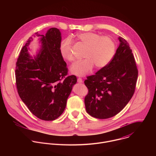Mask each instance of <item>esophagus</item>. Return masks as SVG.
Returning a JSON list of instances; mask_svg holds the SVG:
<instances>
[{
    "label": "esophagus",
    "instance_id": "34e87169",
    "mask_svg": "<svg viewBox=\"0 0 156 156\" xmlns=\"http://www.w3.org/2000/svg\"><path fill=\"white\" fill-rule=\"evenodd\" d=\"M77 81L80 83H83V80H82L81 78H78V80H77Z\"/></svg>",
    "mask_w": 156,
    "mask_h": 156
}]
</instances>
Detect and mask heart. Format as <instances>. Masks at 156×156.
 <instances>
[{
	"instance_id": "1",
	"label": "heart",
	"mask_w": 156,
	"mask_h": 156,
	"mask_svg": "<svg viewBox=\"0 0 156 156\" xmlns=\"http://www.w3.org/2000/svg\"><path fill=\"white\" fill-rule=\"evenodd\" d=\"M76 39L87 47L82 60L76 62L71 67V72L78 76H84L90 73L95 66L97 69L107 66L114 57L116 44L109 36L92 33L85 32L76 35ZM62 57L70 62L75 60L72 42L69 38L62 41L59 46Z\"/></svg>"
}]
</instances>
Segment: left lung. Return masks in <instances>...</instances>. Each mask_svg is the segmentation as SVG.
Returning a JSON list of instances; mask_svg holds the SVG:
<instances>
[{
    "label": "left lung",
    "mask_w": 156,
    "mask_h": 156,
    "mask_svg": "<svg viewBox=\"0 0 156 156\" xmlns=\"http://www.w3.org/2000/svg\"><path fill=\"white\" fill-rule=\"evenodd\" d=\"M120 45L110 63L96 75L87 76L84 84L86 112L106 119L118 114L134 94L138 75L136 61L128 42L119 37Z\"/></svg>",
    "instance_id": "left-lung-1"
}]
</instances>
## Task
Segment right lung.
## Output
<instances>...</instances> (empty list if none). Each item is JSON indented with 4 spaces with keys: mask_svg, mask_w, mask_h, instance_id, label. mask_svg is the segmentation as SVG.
Wrapping results in <instances>:
<instances>
[{
    "mask_svg": "<svg viewBox=\"0 0 156 156\" xmlns=\"http://www.w3.org/2000/svg\"><path fill=\"white\" fill-rule=\"evenodd\" d=\"M34 35L42 37V48L36 57L31 58L28 52L30 37L21 49L16 63L17 91L34 115L52 121L63 112L77 79L75 75H68L66 63L60 55L59 30L52 28L45 36L37 33Z\"/></svg>",
    "mask_w": 156,
    "mask_h": 156,
    "instance_id": "1",
    "label": "right lung"
}]
</instances>
